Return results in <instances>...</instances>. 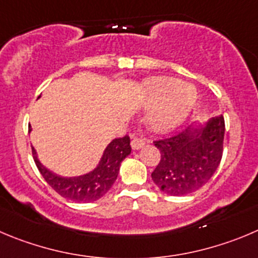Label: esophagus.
I'll return each instance as SVG.
<instances>
[{"label": "esophagus", "instance_id": "34e87169", "mask_svg": "<svg viewBox=\"0 0 258 258\" xmlns=\"http://www.w3.org/2000/svg\"><path fill=\"white\" fill-rule=\"evenodd\" d=\"M143 146H144V141L142 138H133V141H132V148H133L134 151L141 149Z\"/></svg>", "mask_w": 258, "mask_h": 258}]
</instances>
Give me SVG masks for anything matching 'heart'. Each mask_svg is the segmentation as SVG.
<instances>
[{"label": "heart", "instance_id": "1", "mask_svg": "<svg viewBox=\"0 0 258 258\" xmlns=\"http://www.w3.org/2000/svg\"><path fill=\"white\" fill-rule=\"evenodd\" d=\"M196 102V92L171 77H154L144 86V105L154 107L149 124L157 132H168L188 115Z\"/></svg>", "mask_w": 258, "mask_h": 258}]
</instances>
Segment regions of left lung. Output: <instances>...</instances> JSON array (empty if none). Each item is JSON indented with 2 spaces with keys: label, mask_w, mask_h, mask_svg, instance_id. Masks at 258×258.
Masks as SVG:
<instances>
[{
  "label": "left lung",
  "mask_w": 258,
  "mask_h": 258,
  "mask_svg": "<svg viewBox=\"0 0 258 258\" xmlns=\"http://www.w3.org/2000/svg\"><path fill=\"white\" fill-rule=\"evenodd\" d=\"M224 132V117L219 115L203 127H188L154 141L161 159L152 172V180L163 192L173 196L203 187L222 161Z\"/></svg>",
  "instance_id": "left-lung-1"
}]
</instances>
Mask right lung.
Listing matches in <instances>:
<instances>
[{
	"label": "right lung",
	"mask_w": 258,
	"mask_h": 258,
	"mask_svg": "<svg viewBox=\"0 0 258 258\" xmlns=\"http://www.w3.org/2000/svg\"><path fill=\"white\" fill-rule=\"evenodd\" d=\"M132 152L131 138L127 136L114 139L105 149L99 166L92 172L78 177H60L50 172L39 162L33 148L34 161L44 180L55 192L68 200L77 203H91L99 200L114 185L122 159Z\"/></svg>",
	"instance_id": "obj_1"
}]
</instances>
